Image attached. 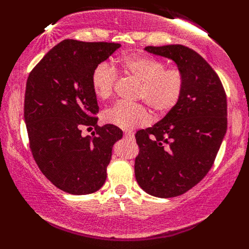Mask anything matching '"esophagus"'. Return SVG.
<instances>
[{
    "instance_id": "1",
    "label": "esophagus",
    "mask_w": 249,
    "mask_h": 249,
    "mask_svg": "<svg viewBox=\"0 0 249 249\" xmlns=\"http://www.w3.org/2000/svg\"><path fill=\"white\" fill-rule=\"evenodd\" d=\"M124 137L125 139H129V141H134V139H135V135L132 134V132H124Z\"/></svg>"
}]
</instances>
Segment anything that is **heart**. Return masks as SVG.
Returning a JSON list of instances; mask_svg holds the SVG:
<instances>
[{"instance_id": "1", "label": "heart", "mask_w": 249, "mask_h": 249, "mask_svg": "<svg viewBox=\"0 0 249 249\" xmlns=\"http://www.w3.org/2000/svg\"><path fill=\"white\" fill-rule=\"evenodd\" d=\"M119 66L127 76L141 83L138 97L145 101L156 115L169 113L178 104L183 90V77L178 69L165 70V64L161 61L141 54L121 57ZM90 80L97 98L107 100L112 96L115 73L107 63H100L95 68ZM103 120L129 130L148 124L149 114L142 104L117 103L104 112Z\"/></svg>"}]
</instances>
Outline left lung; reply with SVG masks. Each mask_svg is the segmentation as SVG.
<instances>
[{
  "instance_id": "left-lung-1",
  "label": "left lung",
  "mask_w": 249,
  "mask_h": 249,
  "mask_svg": "<svg viewBox=\"0 0 249 249\" xmlns=\"http://www.w3.org/2000/svg\"><path fill=\"white\" fill-rule=\"evenodd\" d=\"M183 77L180 101L158 124L136 134L135 176L149 195L169 198L196 186L212 168L227 132V96L212 67L183 45L147 46Z\"/></svg>"
}]
</instances>
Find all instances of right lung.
Here are the masks:
<instances>
[{
	"label": "right lung",
	"mask_w": 249,
	"mask_h": 249,
	"mask_svg": "<svg viewBox=\"0 0 249 249\" xmlns=\"http://www.w3.org/2000/svg\"><path fill=\"white\" fill-rule=\"evenodd\" d=\"M121 45L66 39L29 73L25 124L33 156L43 175L63 192L87 195L107 180L112 148L122 138L113 124L98 127L91 73ZM95 126L91 138L81 129Z\"/></svg>",
	"instance_id": "add662e5"
}]
</instances>
